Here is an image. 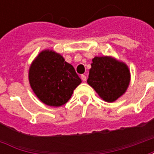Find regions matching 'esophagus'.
Segmentation results:
<instances>
[{
  "mask_svg": "<svg viewBox=\"0 0 154 154\" xmlns=\"http://www.w3.org/2000/svg\"><path fill=\"white\" fill-rule=\"evenodd\" d=\"M81 78H82V80L83 81V82H86V81H87V77H86L85 75H82V76H81Z\"/></svg>",
  "mask_w": 154,
  "mask_h": 154,
  "instance_id": "esophagus-1",
  "label": "esophagus"
}]
</instances>
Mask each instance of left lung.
Segmentation results:
<instances>
[{
    "label": "left lung",
    "instance_id": "left-lung-1",
    "mask_svg": "<svg viewBox=\"0 0 154 154\" xmlns=\"http://www.w3.org/2000/svg\"><path fill=\"white\" fill-rule=\"evenodd\" d=\"M129 81V70L124 63L110 57L92 59L87 83L104 100L113 102L117 100L125 92Z\"/></svg>",
    "mask_w": 154,
    "mask_h": 154
}]
</instances>
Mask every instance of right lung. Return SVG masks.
<instances>
[{
	"mask_svg": "<svg viewBox=\"0 0 154 154\" xmlns=\"http://www.w3.org/2000/svg\"><path fill=\"white\" fill-rule=\"evenodd\" d=\"M30 87L38 99L50 106L66 104L82 80L71 64L60 54L44 50L30 66Z\"/></svg>",
	"mask_w": 154,
	"mask_h": 154,
	"instance_id": "1",
	"label": "right lung"
}]
</instances>
